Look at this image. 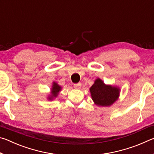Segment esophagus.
I'll return each instance as SVG.
<instances>
[{"label":"esophagus","instance_id":"obj_1","mask_svg":"<svg viewBox=\"0 0 154 154\" xmlns=\"http://www.w3.org/2000/svg\"><path fill=\"white\" fill-rule=\"evenodd\" d=\"M81 87H82V84H81L80 83H75V84H74V88L75 89H80Z\"/></svg>","mask_w":154,"mask_h":154}]
</instances>
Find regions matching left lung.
I'll list each match as a JSON object with an SVG mask.
<instances>
[{
  "label": "left lung",
  "mask_w": 154,
  "mask_h": 154,
  "mask_svg": "<svg viewBox=\"0 0 154 154\" xmlns=\"http://www.w3.org/2000/svg\"><path fill=\"white\" fill-rule=\"evenodd\" d=\"M91 97L98 106H110L118 100L120 88L116 85H107L97 78L90 88Z\"/></svg>",
  "instance_id": "obj_1"
}]
</instances>
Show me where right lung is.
<instances>
[{"instance_id":"right-lung-1","label":"right lung","mask_w":154,"mask_h":154,"mask_svg":"<svg viewBox=\"0 0 154 154\" xmlns=\"http://www.w3.org/2000/svg\"><path fill=\"white\" fill-rule=\"evenodd\" d=\"M62 90V87L60 85H58V83L55 82H53L52 83V85L50 90V93L48 95V100H53L54 99L58 97L60 92Z\"/></svg>"}]
</instances>
